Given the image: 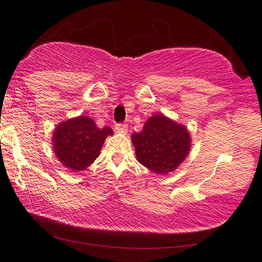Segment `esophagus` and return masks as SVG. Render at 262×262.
Wrapping results in <instances>:
<instances>
[{
  "mask_svg": "<svg viewBox=\"0 0 262 262\" xmlns=\"http://www.w3.org/2000/svg\"><path fill=\"white\" fill-rule=\"evenodd\" d=\"M117 134L120 135H126L127 134V125L126 124H117L116 127H114Z\"/></svg>",
  "mask_w": 262,
  "mask_h": 262,
  "instance_id": "esophagus-1",
  "label": "esophagus"
}]
</instances>
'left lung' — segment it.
I'll list each match as a JSON object with an SVG mask.
<instances>
[{
    "label": "left lung",
    "instance_id": "left-lung-1",
    "mask_svg": "<svg viewBox=\"0 0 262 262\" xmlns=\"http://www.w3.org/2000/svg\"><path fill=\"white\" fill-rule=\"evenodd\" d=\"M131 141L138 162L159 175L177 169L192 145L188 128L162 113L150 117L141 132L132 134Z\"/></svg>",
    "mask_w": 262,
    "mask_h": 262
}]
</instances>
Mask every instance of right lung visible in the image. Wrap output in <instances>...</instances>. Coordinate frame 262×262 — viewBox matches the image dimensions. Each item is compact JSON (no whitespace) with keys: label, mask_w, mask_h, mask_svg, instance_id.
Segmentation results:
<instances>
[{"label":"right lung","mask_w":262,"mask_h":262,"mask_svg":"<svg viewBox=\"0 0 262 262\" xmlns=\"http://www.w3.org/2000/svg\"><path fill=\"white\" fill-rule=\"evenodd\" d=\"M113 130L100 128L88 116H78L57 125L52 134V145L56 157L68 170H85L100 155L103 142Z\"/></svg>","instance_id":"add662e5"}]
</instances>
